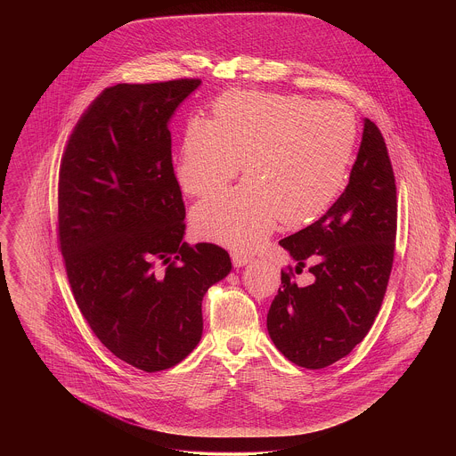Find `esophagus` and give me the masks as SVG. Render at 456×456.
<instances>
[{"label": "esophagus", "mask_w": 456, "mask_h": 456, "mask_svg": "<svg viewBox=\"0 0 456 456\" xmlns=\"http://www.w3.org/2000/svg\"><path fill=\"white\" fill-rule=\"evenodd\" d=\"M232 260H233L235 266H244V265H248V263L253 261V256L248 255V253H239V251H237V253L232 255Z\"/></svg>", "instance_id": "obj_1"}]
</instances>
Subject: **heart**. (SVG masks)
Instances as JSON below:
<instances>
[{
	"mask_svg": "<svg viewBox=\"0 0 456 456\" xmlns=\"http://www.w3.org/2000/svg\"><path fill=\"white\" fill-rule=\"evenodd\" d=\"M358 136L353 110L300 94L232 91L214 121L186 123L175 167L181 188L205 196L240 170L248 181L208 196L193 212L201 237L253 249L275 228L305 224L340 195Z\"/></svg>",
	"mask_w": 456,
	"mask_h": 456,
	"instance_id": "obj_1",
	"label": "heart"
}]
</instances>
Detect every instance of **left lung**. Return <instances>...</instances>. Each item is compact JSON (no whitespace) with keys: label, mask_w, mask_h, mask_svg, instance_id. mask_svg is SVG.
Here are the masks:
<instances>
[{"label":"left lung","mask_w":456,"mask_h":456,"mask_svg":"<svg viewBox=\"0 0 456 456\" xmlns=\"http://www.w3.org/2000/svg\"><path fill=\"white\" fill-rule=\"evenodd\" d=\"M396 237V186L385 138L365 119L349 184L311 226L282 239L297 266L281 270L266 328L295 365L318 370L349 354L381 309ZM310 266L302 289L294 272Z\"/></svg>","instance_id":"obj_1"}]
</instances>
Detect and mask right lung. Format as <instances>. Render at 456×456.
I'll use <instances>...</instances> for the list:
<instances>
[{
    "label": "right lung",
    "mask_w": 456,
    "mask_h": 456,
    "mask_svg": "<svg viewBox=\"0 0 456 456\" xmlns=\"http://www.w3.org/2000/svg\"><path fill=\"white\" fill-rule=\"evenodd\" d=\"M200 78L105 87L66 142L58 244L73 298L100 342L143 372L200 342L201 300L228 275V251L183 242L186 207L168 119Z\"/></svg>",
    "instance_id": "add662e5"
}]
</instances>
